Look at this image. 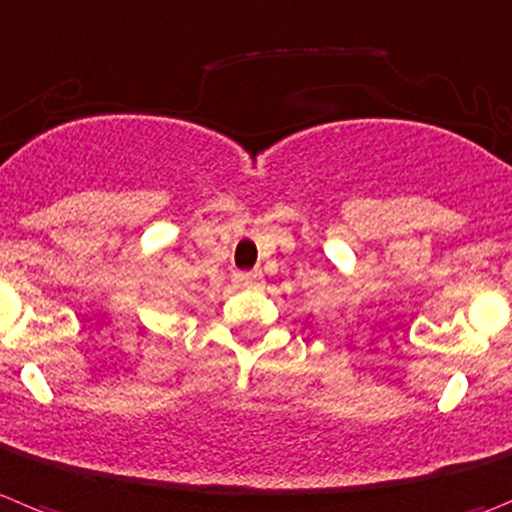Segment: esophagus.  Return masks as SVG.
<instances>
[{
    "label": "esophagus",
    "mask_w": 512,
    "mask_h": 512,
    "mask_svg": "<svg viewBox=\"0 0 512 512\" xmlns=\"http://www.w3.org/2000/svg\"><path fill=\"white\" fill-rule=\"evenodd\" d=\"M261 279H264V276H261V271H246V274L241 271V274H236V284H238V287H243V289L259 287Z\"/></svg>",
    "instance_id": "1"
}]
</instances>
